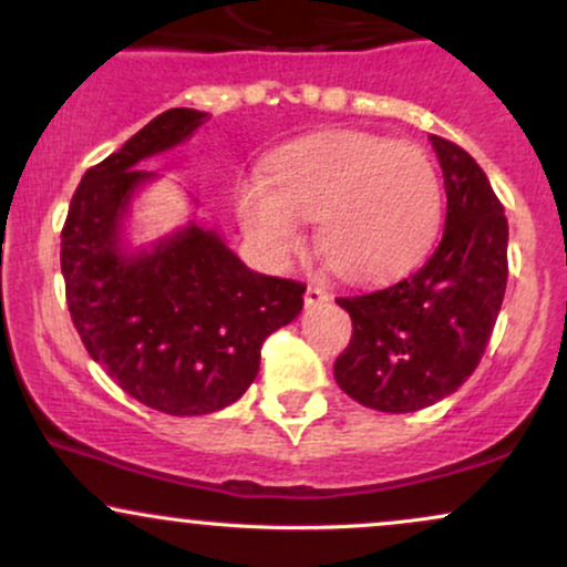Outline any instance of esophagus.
<instances>
[{"label": "esophagus", "instance_id": "1", "mask_svg": "<svg viewBox=\"0 0 567 567\" xmlns=\"http://www.w3.org/2000/svg\"><path fill=\"white\" fill-rule=\"evenodd\" d=\"M330 298V292L322 288V285H309V288H306V292H303V301H306V306H320V303H324Z\"/></svg>", "mask_w": 567, "mask_h": 567}]
</instances>
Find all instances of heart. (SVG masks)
Listing matches in <instances>:
<instances>
[{
  "instance_id": "b5f03b06",
  "label": "heart",
  "mask_w": 567,
  "mask_h": 567,
  "mask_svg": "<svg viewBox=\"0 0 567 567\" xmlns=\"http://www.w3.org/2000/svg\"><path fill=\"white\" fill-rule=\"evenodd\" d=\"M266 171V181H239L234 202L247 237L275 261L301 243V220H317V247L338 277L383 282L437 234L440 173L415 143L333 130L279 148Z\"/></svg>"
}]
</instances>
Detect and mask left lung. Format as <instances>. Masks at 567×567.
Listing matches in <instances>:
<instances>
[{
	"label": "left lung",
	"instance_id": "left-lung-1",
	"mask_svg": "<svg viewBox=\"0 0 567 567\" xmlns=\"http://www.w3.org/2000/svg\"><path fill=\"white\" fill-rule=\"evenodd\" d=\"M432 146L447 194L437 250L389 288L336 298L354 328L333 365L338 386L383 413L429 408L470 379L509 277V224L483 167L440 135Z\"/></svg>",
	"mask_w": 567,
	"mask_h": 567
}]
</instances>
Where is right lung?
I'll return each instance as SVG.
<instances>
[{
    "label": "right lung",
    "instance_id": "right-lung-1",
    "mask_svg": "<svg viewBox=\"0 0 567 567\" xmlns=\"http://www.w3.org/2000/svg\"><path fill=\"white\" fill-rule=\"evenodd\" d=\"M205 112L171 109L82 175L61 231L76 333L130 396L167 415H205L247 392L261 347L303 309L306 285L250 271L216 231L192 224L127 256L120 226L152 173L141 159L186 141Z\"/></svg>",
    "mask_w": 567,
    "mask_h": 567
}]
</instances>
